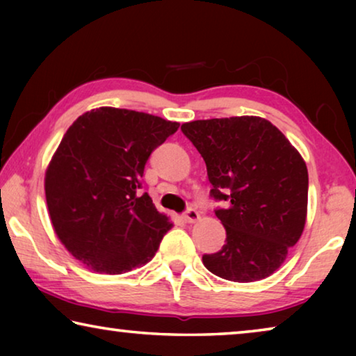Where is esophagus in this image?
<instances>
[{
    "instance_id": "obj_1",
    "label": "esophagus",
    "mask_w": 356,
    "mask_h": 356,
    "mask_svg": "<svg viewBox=\"0 0 356 356\" xmlns=\"http://www.w3.org/2000/svg\"><path fill=\"white\" fill-rule=\"evenodd\" d=\"M184 220L186 222H195V221L200 220V213H197L196 209L188 207V209L185 210V213H184Z\"/></svg>"
}]
</instances>
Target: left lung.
<instances>
[{"label":"left lung","mask_w":356,"mask_h":356,"mask_svg":"<svg viewBox=\"0 0 356 356\" xmlns=\"http://www.w3.org/2000/svg\"><path fill=\"white\" fill-rule=\"evenodd\" d=\"M182 134L206 161L215 215L226 243L204 254L209 272L222 280L252 282L281 267L298 242L308 210L305 160L272 122L256 116L193 120Z\"/></svg>","instance_id":"obj_1"}]
</instances>
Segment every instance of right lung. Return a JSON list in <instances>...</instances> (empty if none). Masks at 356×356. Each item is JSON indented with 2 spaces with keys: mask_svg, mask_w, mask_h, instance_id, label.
<instances>
[{
  "mask_svg": "<svg viewBox=\"0 0 356 356\" xmlns=\"http://www.w3.org/2000/svg\"><path fill=\"white\" fill-rule=\"evenodd\" d=\"M177 129L152 114L102 106L65 131L45 174L47 206L61 243L94 272L143 267L172 227L140 188L150 154Z\"/></svg>",
  "mask_w": 356,
  "mask_h": 356,
  "instance_id": "right-lung-1",
  "label": "right lung"
}]
</instances>
